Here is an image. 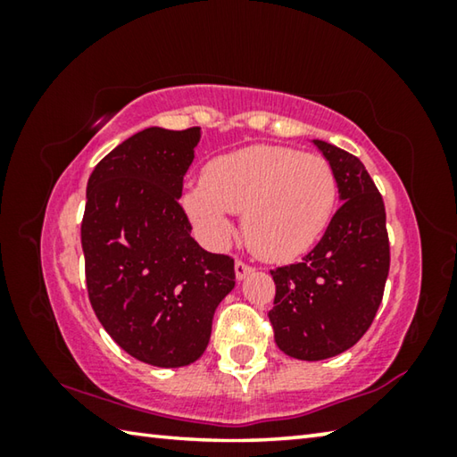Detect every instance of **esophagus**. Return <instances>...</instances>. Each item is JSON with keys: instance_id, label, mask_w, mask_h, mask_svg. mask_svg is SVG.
I'll list each match as a JSON object with an SVG mask.
<instances>
[{"instance_id": "esophagus-1", "label": "esophagus", "mask_w": 457, "mask_h": 457, "mask_svg": "<svg viewBox=\"0 0 457 457\" xmlns=\"http://www.w3.org/2000/svg\"><path fill=\"white\" fill-rule=\"evenodd\" d=\"M253 272V268L250 264H245L242 260H236V278L237 280H244L245 276H250Z\"/></svg>"}]
</instances>
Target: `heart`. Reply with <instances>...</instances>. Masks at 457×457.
<instances>
[{
  "label": "heart",
  "instance_id": "heart-1",
  "mask_svg": "<svg viewBox=\"0 0 457 457\" xmlns=\"http://www.w3.org/2000/svg\"><path fill=\"white\" fill-rule=\"evenodd\" d=\"M337 177L327 159L288 146L252 145L212 159L204 179L183 193L199 234L221 244L231 213H244L247 245L260 258L284 262L311 250L337 205Z\"/></svg>",
  "mask_w": 457,
  "mask_h": 457
}]
</instances>
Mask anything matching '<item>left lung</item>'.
Returning a JSON list of instances; mask_svg holds the SVG:
<instances>
[{
    "label": "left lung",
    "instance_id": "left-lung-1",
    "mask_svg": "<svg viewBox=\"0 0 457 457\" xmlns=\"http://www.w3.org/2000/svg\"><path fill=\"white\" fill-rule=\"evenodd\" d=\"M337 177L343 205L303 262L272 270L268 312L278 349L300 361H322L351 349L369 330L389 274L385 205L365 165L338 146L312 141Z\"/></svg>",
    "mask_w": 457,
    "mask_h": 457
}]
</instances>
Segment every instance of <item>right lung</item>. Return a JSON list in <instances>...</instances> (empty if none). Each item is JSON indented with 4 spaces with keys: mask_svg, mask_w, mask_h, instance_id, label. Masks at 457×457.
I'll use <instances>...</instances> for the list:
<instances>
[{
    "mask_svg": "<svg viewBox=\"0 0 457 457\" xmlns=\"http://www.w3.org/2000/svg\"><path fill=\"white\" fill-rule=\"evenodd\" d=\"M199 138V127L145 129L108 153L87 185L90 304L114 343L153 367L195 362L236 286L234 260L205 252L179 205Z\"/></svg>",
    "mask_w": 457,
    "mask_h": 457,
    "instance_id": "add662e5",
    "label": "right lung"
}]
</instances>
